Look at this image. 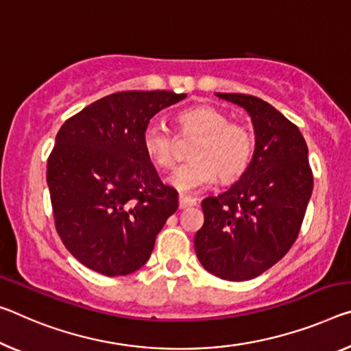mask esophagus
Listing matches in <instances>:
<instances>
[{
    "mask_svg": "<svg viewBox=\"0 0 351 351\" xmlns=\"http://www.w3.org/2000/svg\"><path fill=\"white\" fill-rule=\"evenodd\" d=\"M192 206H197L195 199L187 198V197H180V209H187V208H192Z\"/></svg>",
    "mask_w": 351,
    "mask_h": 351,
    "instance_id": "obj_1",
    "label": "esophagus"
}]
</instances>
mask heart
<instances>
[{"label":"heart","instance_id":"heart-1","mask_svg":"<svg viewBox=\"0 0 351 351\" xmlns=\"http://www.w3.org/2000/svg\"><path fill=\"white\" fill-rule=\"evenodd\" d=\"M181 137H198L191 152L193 160L178 167L167 181L181 193H195L217 180L230 182L241 178L252 164L254 134L247 125L231 121L225 110L202 104L178 112ZM142 148L159 169L176 162V136L160 121H148L142 131Z\"/></svg>","mask_w":351,"mask_h":351}]
</instances>
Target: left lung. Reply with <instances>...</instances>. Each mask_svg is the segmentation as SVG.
<instances>
[{"instance_id":"left-lung-1","label":"left lung","mask_w":351,"mask_h":351,"mask_svg":"<svg viewBox=\"0 0 351 351\" xmlns=\"http://www.w3.org/2000/svg\"><path fill=\"white\" fill-rule=\"evenodd\" d=\"M215 95L247 110L256 145L241 180L202 202L204 223L195 234V253L209 274L247 281L275 265L297 241L313 170L303 134L274 106L242 93Z\"/></svg>"}]
</instances>
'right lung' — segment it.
<instances>
[{
    "mask_svg": "<svg viewBox=\"0 0 351 351\" xmlns=\"http://www.w3.org/2000/svg\"><path fill=\"white\" fill-rule=\"evenodd\" d=\"M186 93L117 92L70 117L56 136L47 182L56 231L65 248L106 276L147 263L158 232L178 209L142 148V131Z\"/></svg>",
    "mask_w": 351,
    "mask_h": 351,
    "instance_id": "1",
    "label": "right lung"
}]
</instances>
